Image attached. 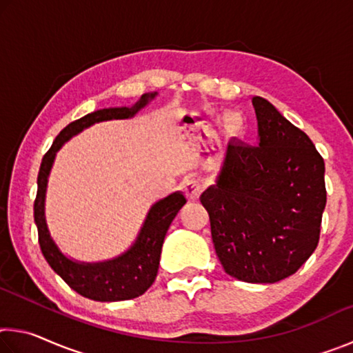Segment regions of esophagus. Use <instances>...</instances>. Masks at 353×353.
<instances>
[{
  "label": "esophagus",
  "mask_w": 353,
  "mask_h": 353,
  "mask_svg": "<svg viewBox=\"0 0 353 353\" xmlns=\"http://www.w3.org/2000/svg\"><path fill=\"white\" fill-rule=\"evenodd\" d=\"M182 188L185 191V196H187L190 201H196L202 193V185L196 181V179H185Z\"/></svg>",
  "instance_id": "obj_1"
}]
</instances>
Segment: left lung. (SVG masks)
Segmentation results:
<instances>
[{"label":"left lung","instance_id":"left-lung-1","mask_svg":"<svg viewBox=\"0 0 353 353\" xmlns=\"http://www.w3.org/2000/svg\"><path fill=\"white\" fill-rule=\"evenodd\" d=\"M256 146L230 139L216 183L201 194L214 250L229 276L276 283L319 241L327 191L324 159L270 101L254 97Z\"/></svg>","mask_w":353,"mask_h":353}]
</instances>
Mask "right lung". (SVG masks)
<instances>
[{"label": "right lung", "mask_w": 353, "mask_h": 353, "mask_svg": "<svg viewBox=\"0 0 353 353\" xmlns=\"http://www.w3.org/2000/svg\"><path fill=\"white\" fill-rule=\"evenodd\" d=\"M155 97H157V92L145 93L130 107L99 109L70 123L56 137L50 151L43 155V160H41L37 177V198L34 202V221L39 230L41 254H43L48 265L52 268V271L57 276H61L71 290L79 292L83 297L92 299V301H129V299L141 296L154 283L155 277H157L165 235L172 219L176 218V214L185 205L187 199H185L182 191H176V193H171L166 198L157 201L149 208L139 235L126 252L110 260L85 263L65 255L50 234L45 216L48 177H50L57 151L71 137L93 126L94 123L132 118Z\"/></svg>", "instance_id": "1"}]
</instances>
